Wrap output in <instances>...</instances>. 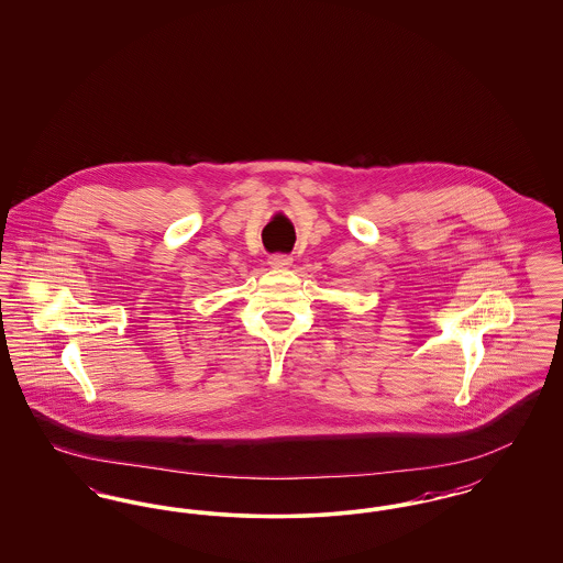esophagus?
Returning <instances> with one entry per match:
<instances>
[{"mask_svg": "<svg viewBox=\"0 0 563 563\" xmlns=\"http://www.w3.org/2000/svg\"><path fill=\"white\" fill-rule=\"evenodd\" d=\"M268 264L272 268H289L294 264V257L287 253H274L269 255Z\"/></svg>", "mask_w": 563, "mask_h": 563, "instance_id": "1", "label": "esophagus"}]
</instances>
